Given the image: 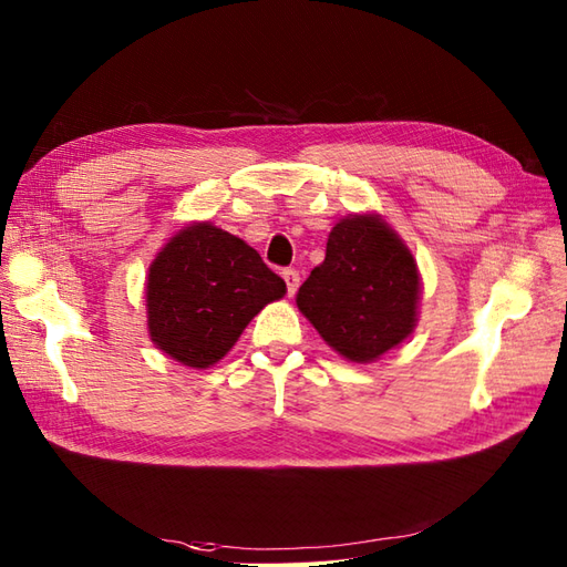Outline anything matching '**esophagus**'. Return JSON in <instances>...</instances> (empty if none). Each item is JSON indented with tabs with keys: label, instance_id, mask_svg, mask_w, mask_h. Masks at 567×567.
Masks as SVG:
<instances>
[{
	"label": "esophagus",
	"instance_id": "34e87169",
	"mask_svg": "<svg viewBox=\"0 0 567 567\" xmlns=\"http://www.w3.org/2000/svg\"><path fill=\"white\" fill-rule=\"evenodd\" d=\"M282 280L287 285V295L292 297L299 287V272L295 268H287V270H282Z\"/></svg>",
	"mask_w": 567,
	"mask_h": 567
}]
</instances>
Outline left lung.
Wrapping results in <instances>:
<instances>
[{
  "mask_svg": "<svg viewBox=\"0 0 567 567\" xmlns=\"http://www.w3.org/2000/svg\"><path fill=\"white\" fill-rule=\"evenodd\" d=\"M419 270L402 238L378 214L331 228L327 258L299 287L297 307L336 353L370 363L416 327Z\"/></svg>",
  "mask_w": 567,
  "mask_h": 567,
  "instance_id": "left-lung-1",
  "label": "left lung"
}]
</instances>
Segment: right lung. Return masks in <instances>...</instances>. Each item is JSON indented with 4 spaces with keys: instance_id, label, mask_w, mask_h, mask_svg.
I'll return each instance as SVG.
<instances>
[{
    "instance_id": "add662e5",
    "label": "right lung",
    "mask_w": 567,
    "mask_h": 567,
    "mask_svg": "<svg viewBox=\"0 0 567 567\" xmlns=\"http://www.w3.org/2000/svg\"><path fill=\"white\" fill-rule=\"evenodd\" d=\"M287 292L256 248L209 221L167 240L148 268L151 341L187 368H209L231 351L258 311Z\"/></svg>"
}]
</instances>
